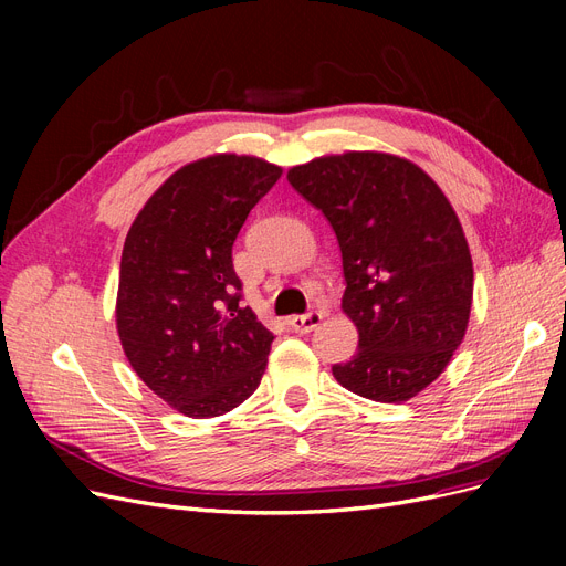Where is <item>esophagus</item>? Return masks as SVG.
<instances>
[{
    "mask_svg": "<svg viewBox=\"0 0 566 566\" xmlns=\"http://www.w3.org/2000/svg\"><path fill=\"white\" fill-rule=\"evenodd\" d=\"M321 321H323L321 312H310V314H302V316H293L287 323L295 333H312L316 325H321Z\"/></svg>",
    "mask_w": 566,
    "mask_h": 566,
    "instance_id": "obj_1",
    "label": "esophagus"
}]
</instances>
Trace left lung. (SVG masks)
I'll list each match as a JSON object with an SVG mask.
<instances>
[{
  "instance_id": "1",
  "label": "left lung",
  "mask_w": 566,
  "mask_h": 566,
  "mask_svg": "<svg viewBox=\"0 0 566 566\" xmlns=\"http://www.w3.org/2000/svg\"><path fill=\"white\" fill-rule=\"evenodd\" d=\"M287 181L331 221L342 252L358 352L333 366L335 380L370 401L413 399L470 321L472 256L449 198L416 163L378 150L316 158Z\"/></svg>"
}]
</instances>
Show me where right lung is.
I'll list each match as a JSON object with an SVG mask.
<instances>
[{"label":"right lung","instance_id":"right-lung-1","mask_svg":"<svg viewBox=\"0 0 566 566\" xmlns=\"http://www.w3.org/2000/svg\"><path fill=\"white\" fill-rule=\"evenodd\" d=\"M283 169L219 153L148 198L125 238L115 304L134 373L188 418L224 416L260 387L273 335L241 306L231 248Z\"/></svg>","mask_w":566,"mask_h":566}]
</instances>
